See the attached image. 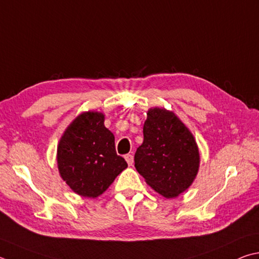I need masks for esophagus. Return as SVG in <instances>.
I'll use <instances>...</instances> for the list:
<instances>
[{"label": "esophagus", "instance_id": "obj_1", "mask_svg": "<svg viewBox=\"0 0 259 259\" xmlns=\"http://www.w3.org/2000/svg\"><path fill=\"white\" fill-rule=\"evenodd\" d=\"M124 158H125V161H126V163L129 164V165L131 166L134 164V156L131 154H126L125 156H124Z\"/></svg>", "mask_w": 259, "mask_h": 259}]
</instances>
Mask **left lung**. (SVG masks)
I'll list each match as a JSON object with an SVG mask.
<instances>
[{
	"mask_svg": "<svg viewBox=\"0 0 259 259\" xmlns=\"http://www.w3.org/2000/svg\"><path fill=\"white\" fill-rule=\"evenodd\" d=\"M194 136L171 111L153 107L144 123V142L135 154V167L148 186L175 198L194 182L199 168Z\"/></svg>",
	"mask_w": 259,
	"mask_h": 259,
	"instance_id": "obj_1",
	"label": "left lung"
}]
</instances>
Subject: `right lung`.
I'll return each mask as SVG.
<instances>
[{"label":"right lung","instance_id":"right-lung-1","mask_svg":"<svg viewBox=\"0 0 259 259\" xmlns=\"http://www.w3.org/2000/svg\"><path fill=\"white\" fill-rule=\"evenodd\" d=\"M104 120L101 112H83L69 124L58 145L61 178L88 198L101 196L128 166L116 154L114 135L105 128Z\"/></svg>","mask_w":259,"mask_h":259}]
</instances>
